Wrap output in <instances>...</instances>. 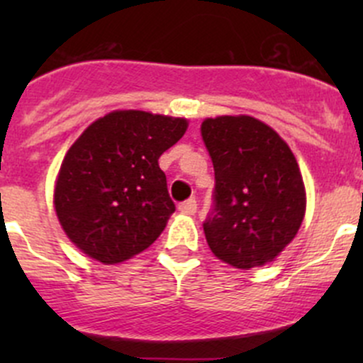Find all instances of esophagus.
Returning a JSON list of instances; mask_svg holds the SVG:
<instances>
[{"instance_id": "34e87169", "label": "esophagus", "mask_w": 363, "mask_h": 363, "mask_svg": "<svg viewBox=\"0 0 363 363\" xmlns=\"http://www.w3.org/2000/svg\"><path fill=\"white\" fill-rule=\"evenodd\" d=\"M179 211L186 216H193L196 212V200L189 199V200H186V202L179 203Z\"/></svg>"}]
</instances>
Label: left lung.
I'll return each instance as SVG.
<instances>
[{
	"mask_svg": "<svg viewBox=\"0 0 363 363\" xmlns=\"http://www.w3.org/2000/svg\"><path fill=\"white\" fill-rule=\"evenodd\" d=\"M202 138L214 164V205L203 221L211 251L235 269L272 262L294 240L306 189L286 142L251 116L205 119Z\"/></svg>",
	"mask_w": 363,
	"mask_h": 363,
	"instance_id": "obj_1",
	"label": "left lung"
}]
</instances>
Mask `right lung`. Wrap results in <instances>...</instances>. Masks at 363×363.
I'll return each mask as SVG.
<instances>
[{
	"label": "right lung",
	"instance_id": "right-lung-1",
	"mask_svg": "<svg viewBox=\"0 0 363 363\" xmlns=\"http://www.w3.org/2000/svg\"><path fill=\"white\" fill-rule=\"evenodd\" d=\"M186 128L182 117L116 111L77 138L61 163L54 205L80 251L113 265L158 239L175 211L158 160Z\"/></svg>",
	"mask_w": 363,
	"mask_h": 363
}]
</instances>
